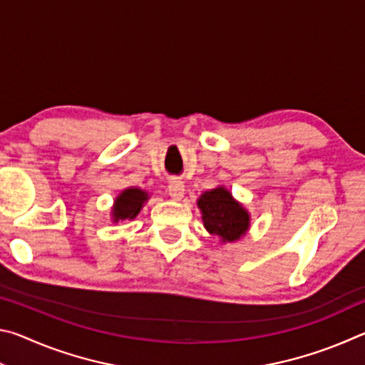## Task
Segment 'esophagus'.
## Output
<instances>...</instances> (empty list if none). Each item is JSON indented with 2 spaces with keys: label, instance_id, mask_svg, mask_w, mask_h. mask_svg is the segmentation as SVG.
Returning <instances> with one entry per match:
<instances>
[{
  "label": "esophagus",
  "instance_id": "obj_1",
  "mask_svg": "<svg viewBox=\"0 0 365 365\" xmlns=\"http://www.w3.org/2000/svg\"><path fill=\"white\" fill-rule=\"evenodd\" d=\"M168 191H169L170 197H174V200H182L185 195V185L182 180H177V178H174V180H170Z\"/></svg>",
  "mask_w": 365,
  "mask_h": 365
}]
</instances>
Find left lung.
Returning a JSON list of instances; mask_svg holds the SVG:
<instances>
[{
	"mask_svg": "<svg viewBox=\"0 0 365 365\" xmlns=\"http://www.w3.org/2000/svg\"><path fill=\"white\" fill-rule=\"evenodd\" d=\"M196 205L205 228L217 237L220 243L238 242L250 232L251 214L224 185L205 191L197 197Z\"/></svg>",
	"mask_w": 365,
	"mask_h": 365,
	"instance_id": "obj_1",
	"label": "left lung"
}]
</instances>
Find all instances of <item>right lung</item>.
<instances>
[{"instance_id":"1","label":"right lung","mask_w":365,"mask_h":365,"mask_svg":"<svg viewBox=\"0 0 365 365\" xmlns=\"http://www.w3.org/2000/svg\"><path fill=\"white\" fill-rule=\"evenodd\" d=\"M150 200L148 191L138 187H130L122 190L115 196L113 209H110V220L117 224L119 220H133L143 209L145 202Z\"/></svg>"}]
</instances>
